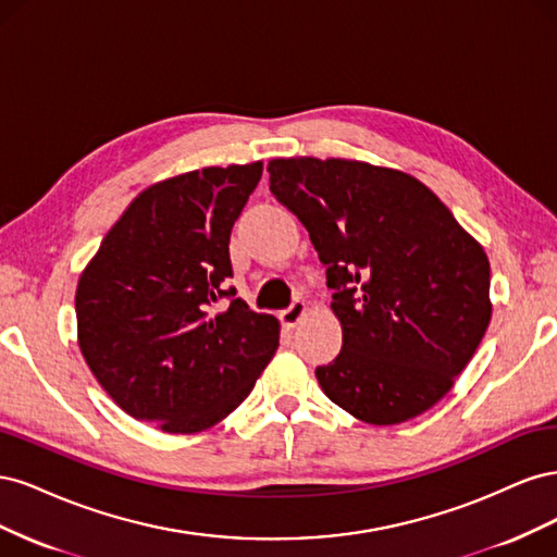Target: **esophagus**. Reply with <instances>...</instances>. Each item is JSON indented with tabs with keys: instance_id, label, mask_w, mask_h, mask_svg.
<instances>
[{
	"instance_id": "1",
	"label": "esophagus",
	"mask_w": 557,
	"mask_h": 557,
	"mask_svg": "<svg viewBox=\"0 0 557 557\" xmlns=\"http://www.w3.org/2000/svg\"><path fill=\"white\" fill-rule=\"evenodd\" d=\"M307 311H309L307 301H305V299H295L288 309L281 311V323H283L285 327H295V325L299 323V320H301V315H305Z\"/></svg>"
}]
</instances>
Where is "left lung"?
<instances>
[{
  "label": "left lung",
  "instance_id": "obj_1",
  "mask_svg": "<svg viewBox=\"0 0 557 557\" xmlns=\"http://www.w3.org/2000/svg\"><path fill=\"white\" fill-rule=\"evenodd\" d=\"M269 190L327 267L342 352L315 369L323 393L372 425L440 401L491 323V262L413 176L352 160L267 166Z\"/></svg>",
  "mask_w": 557,
  "mask_h": 557
}]
</instances>
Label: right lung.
<instances>
[{"mask_svg": "<svg viewBox=\"0 0 557 557\" xmlns=\"http://www.w3.org/2000/svg\"><path fill=\"white\" fill-rule=\"evenodd\" d=\"M262 162L207 166L150 185L121 215L76 290L78 346L132 418L164 432L215 425L278 348L274 315L225 288L230 234ZM225 298L228 307L213 314Z\"/></svg>", "mask_w": 557, "mask_h": 557, "instance_id": "1", "label": "right lung"}]
</instances>
